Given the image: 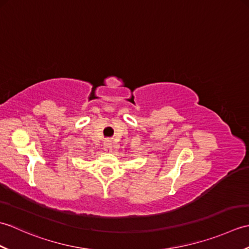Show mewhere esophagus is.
Instances as JSON below:
<instances>
[{
  "label": "esophagus",
  "instance_id": "1",
  "mask_svg": "<svg viewBox=\"0 0 249 249\" xmlns=\"http://www.w3.org/2000/svg\"><path fill=\"white\" fill-rule=\"evenodd\" d=\"M104 149L106 152H111V150H112V144H111L110 140H106L104 142Z\"/></svg>",
  "mask_w": 249,
  "mask_h": 249
}]
</instances>
